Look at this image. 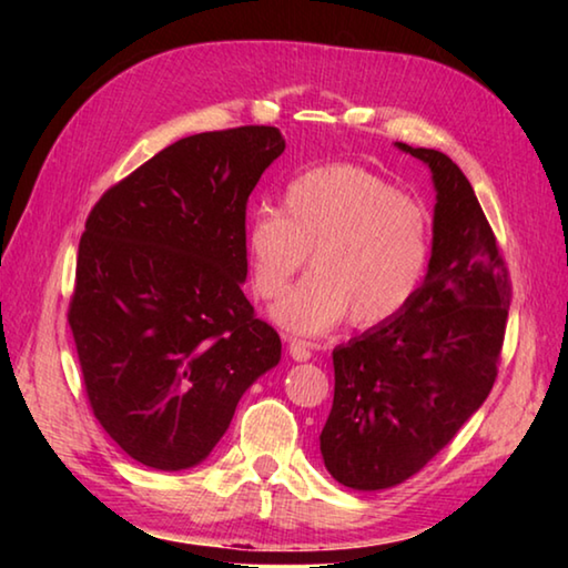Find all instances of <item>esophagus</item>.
Instances as JSON below:
<instances>
[{
	"mask_svg": "<svg viewBox=\"0 0 568 568\" xmlns=\"http://www.w3.org/2000/svg\"><path fill=\"white\" fill-rule=\"evenodd\" d=\"M287 351H291L293 361H301V363H305V361H311V358H313L311 343H303V341H297V338H291V343H287Z\"/></svg>",
	"mask_w": 568,
	"mask_h": 568,
	"instance_id": "esophagus-1",
	"label": "esophagus"
}]
</instances>
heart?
<instances>
[{"instance_id":"heart-1","label":"heart","mask_w":568,"mask_h":568,"mask_svg":"<svg viewBox=\"0 0 568 568\" xmlns=\"http://www.w3.org/2000/svg\"><path fill=\"white\" fill-rule=\"evenodd\" d=\"M255 293L283 295L311 253L313 273L273 307L285 331L321 335L351 313L361 328L396 318L430 263L426 207L358 165H325L293 178L281 213L255 210L245 227Z\"/></svg>"}]
</instances>
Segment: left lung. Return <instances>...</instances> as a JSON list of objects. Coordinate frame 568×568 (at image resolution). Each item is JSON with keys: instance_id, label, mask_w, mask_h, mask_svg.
Returning a JSON list of instances; mask_svg holds the SVG:
<instances>
[{"instance_id": "1", "label": "left lung", "mask_w": 568, "mask_h": 568, "mask_svg": "<svg viewBox=\"0 0 568 568\" xmlns=\"http://www.w3.org/2000/svg\"><path fill=\"white\" fill-rule=\"evenodd\" d=\"M396 148L434 175V247L406 311L333 351L321 454L355 491L403 484L454 440L494 388L511 305L508 267L464 172L438 150Z\"/></svg>"}]
</instances>
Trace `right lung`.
Masks as SVG:
<instances>
[{"instance_id":"add662e5","label":"right lung","mask_w":568,"mask_h":568,"mask_svg":"<svg viewBox=\"0 0 568 568\" xmlns=\"http://www.w3.org/2000/svg\"><path fill=\"white\" fill-rule=\"evenodd\" d=\"M277 128L200 132L100 197L67 321L94 418L130 458L182 470L210 456L237 400L281 361L255 318L245 207L283 155Z\"/></svg>"}]
</instances>
